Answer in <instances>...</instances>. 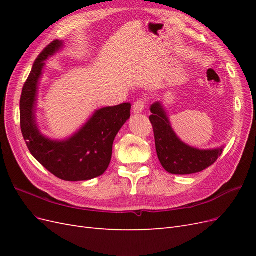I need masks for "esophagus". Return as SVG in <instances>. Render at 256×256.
Returning a JSON list of instances; mask_svg holds the SVG:
<instances>
[{
  "label": "esophagus",
  "instance_id": "obj_1",
  "mask_svg": "<svg viewBox=\"0 0 256 256\" xmlns=\"http://www.w3.org/2000/svg\"><path fill=\"white\" fill-rule=\"evenodd\" d=\"M144 106H145V102H143V100H138V102L134 104L132 112L134 114H140L144 111Z\"/></svg>",
  "mask_w": 256,
  "mask_h": 256
}]
</instances>
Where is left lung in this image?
I'll return each mask as SVG.
<instances>
[{"mask_svg":"<svg viewBox=\"0 0 256 256\" xmlns=\"http://www.w3.org/2000/svg\"><path fill=\"white\" fill-rule=\"evenodd\" d=\"M150 120L154 128L156 150L161 166L166 172L188 175L204 171L216 161L224 146L212 150H200L182 142L175 134L162 102L150 106Z\"/></svg>","mask_w":256,"mask_h":256,"instance_id":"8db88e82","label":"left lung"}]
</instances>
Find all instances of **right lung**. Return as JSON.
<instances>
[{
  "label": "right lung",
  "mask_w": 256,
  "mask_h": 256,
  "mask_svg": "<svg viewBox=\"0 0 256 256\" xmlns=\"http://www.w3.org/2000/svg\"><path fill=\"white\" fill-rule=\"evenodd\" d=\"M64 47L54 40L35 60L22 88L20 126L33 157L50 173L67 182L90 180L102 175L112 158L116 134L130 118L129 102L96 110L88 122L64 140H54L42 134L36 120L37 96L44 62Z\"/></svg>",
  "instance_id": "add662e5"
}]
</instances>
